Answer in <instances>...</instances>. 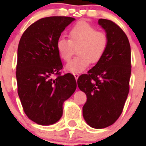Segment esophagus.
I'll use <instances>...</instances> for the list:
<instances>
[{
    "instance_id": "34e87169",
    "label": "esophagus",
    "mask_w": 146,
    "mask_h": 146,
    "mask_svg": "<svg viewBox=\"0 0 146 146\" xmlns=\"http://www.w3.org/2000/svg\"><path fill=\"white\" fill-rule=\"evenodd\" d=\"M74 77H75L76 80H77L78 79V77H79V74H74Z\"/></svg>"
}]
</instances>
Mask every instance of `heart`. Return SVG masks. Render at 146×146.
<instances>
[{
	"label": "heart",
	"instance_id": "heart-1",
	"mask_svg": "<svg viewBox=\"0 0 146 146\" xmlns=\"http://www.w3.org/2000/svg\"><path fill=\"white\" fill-rule=\"evenodd\" d=\"M69 40L60 37L56 42V50L64 61H69L77 47L78 56L66 64L65 69L72 74H78L89 66L91 61H99L106 51L108 37L105 33L97 31L95 27L84 21L77 23L71 28Z\"/></svg>",
	"mask_w": 146,
	"mask_h": 146
}]
</instances>
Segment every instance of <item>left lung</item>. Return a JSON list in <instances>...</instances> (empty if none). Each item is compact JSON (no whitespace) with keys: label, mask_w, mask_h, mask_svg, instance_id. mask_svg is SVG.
Here are the masks:
<instances>
[{"label":"left lung","mask_w":146,"mask_h":146,"mask_svg":"<svg viewBox=\"0 0 146 146\" xmlns=\"http://www.w3.org/2000/svg\"><path fill=\"white\" fill-rule=\"evenodd\" d=\"M98 24L106 33L108 47L88 74L80 76L77 86L87 96L82 108L85 121L92 128L103 129L113 124L123 111L129 91L131 48L115 23L99 19Z\"/></svg>","instance_id":"1"}]
</instances>
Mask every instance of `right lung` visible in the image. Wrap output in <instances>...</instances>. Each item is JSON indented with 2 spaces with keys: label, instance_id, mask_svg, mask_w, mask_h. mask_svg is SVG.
Returning <instances> with one entry per match:
<instances>
[{
  "label": "right lung",
  "instance_id": "add662e5",
  "mask_svg": "<svg viewBox=\"0 0 146 146\" xmlns=\"http://www.w3.org/2000/svg\"><path fill=\"white\" fill-rule=\"evenodd\" d=\"M75 20L69 17L40 19L23 33L17 50V92L27 116L48 126L60 120L63 104L75 91L72 74L60 75L63 68L56 42L66 27ZM58 75L52 79L53 75Z\"/></svg>",
  "mask_w": 146,
  "mask_h": 146
}]
</instances>
